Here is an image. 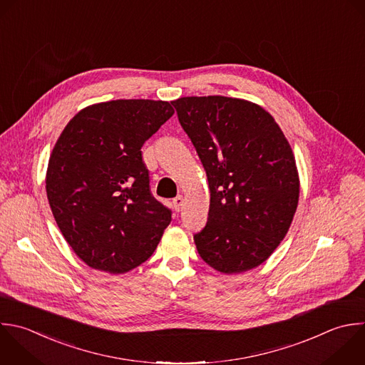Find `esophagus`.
Returning a JSON list of instances; mask_svg holds the SVG:
<instances>
[{"label":"esophagus","instance_id":"obj_1","mask_svg":"<svg viewBox=\"0 0 365 365\" xmlns=\"http://www.w3.org/2000/svg\"><path fill=\"white\" fill-rule=\"evenodd\" d=\"M182 202H184V200H182V197H181V195H177V197L173 200V207H174V210H175L177 212L181 210Z\"/></svg>","mask_w":365,"mask_h":365}]
</instances>
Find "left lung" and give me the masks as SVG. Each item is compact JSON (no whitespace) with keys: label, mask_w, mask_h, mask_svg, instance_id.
Instances as JSON below:
<instances>
[{"label":"left lung","mask_w":365,"mask_h":365,"mask_svg":"<svg viewBox=\"0 0 365 365\" xmlns=\"http://www.w3.org/2000/svg\"><path fill=\"white\" fill-rule=\"evenodd\" d=\"M207 173L205 227L194 234L201 258L225 274L262 264L285 237L299 180L292 150L259 106L221 96L171 101Z\"/></svg>","instance_id":"1"}]
</instances>
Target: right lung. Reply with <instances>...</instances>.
Returning a JSON list of instances; mask_svg holds the SVG:
<instances>
[{"mask_svg":"<svg viewBox=\"0 0 365 365\" xmlns=\"http://www.w3.org/2000/svg\"><path fill=\"white\" fill-rule=\"evenodd\" d=\"M174 114L167 101L115 100L81 110L47 170L60 231L91 268L127 272L155 251L171 210L154 198L141 147Z\"/></svg>","mask_w":365,"mask_h":365,"instance_id":"obj_1","label":"right lung"}]
</instances>
